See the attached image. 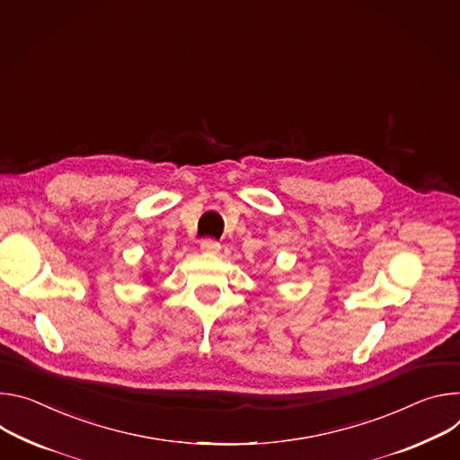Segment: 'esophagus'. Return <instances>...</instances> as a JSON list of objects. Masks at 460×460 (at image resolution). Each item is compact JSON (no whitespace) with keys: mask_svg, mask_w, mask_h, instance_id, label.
Masks as SVG:
<instances>
[{"mask_svg":"<svg viewBox=\"0 0 460 460\" xmlns=\"http://www.w3.org/2000/svg\"><path fill=\"white\" fill-rule=\"evenodd\" d=\"M219 250H221V244L214 239H204L200 243V252L204 253H219Z\"/></svg>","mask_w":460,"mask_h":460,"instance_id":"esophagus-1","label":"esophagus"}]
</instances>
